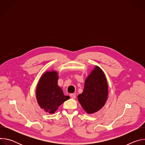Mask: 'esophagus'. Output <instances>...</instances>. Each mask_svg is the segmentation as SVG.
Masks as SVG:
<instances>
[{
	"mask_svg": "<svg viewBox=\"0 0 145 145\" xmlns=\"http://www.w3.org/2000/svg\"><path fill=\"white\" fill-rule=\"evenodd\" d=\"M70 96H71V97L72 99H75V98H76V95H75V94H74V93H71V94L70 95Z\"/></svg>",
	"mask_w": 145,
	"mask_h": 145,
	"instance_id": "34e87169",
	"label": "esophagus"
}]
</instances>
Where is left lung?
I'll return each mask as SVG.
<instances>
[{
  "mask_svg": "<svg viewBox=\"0 0 145 145\" xmlns=\"http://www.w3.org/2000/svg\"><path fill=\"white\" fill-rule=\"evenodd\" d=\"M108 96V86L106 75L96 65L86 79L83 91L77 96L78 102L87 114H92L105 105Z\"/></svg>",
  "mask_w": 145,
  "mask_h": 145,
  "instance_id": "8db88e82",
  "label": "left lung"
}]
</instances>
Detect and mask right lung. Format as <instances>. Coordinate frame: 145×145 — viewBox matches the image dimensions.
Segmentation results:
<instances>
[{"label": "right lung", "instance_id": "add662e5", "mask_svg": "<svg viewBox=\"0 0 145 145\" xmlns=\"http://www.w3.org/2000/svg\"><path fill=\"white\" fill-rule=\"evenodd\" d=\"M58 73L56 71H46L40 76L35 90L39 106L46 112L54 114L64 102L70 99L65 96L58 86Z\"/></svg>", "mask_w": 145, "mask_h": 145}]
</instances>
